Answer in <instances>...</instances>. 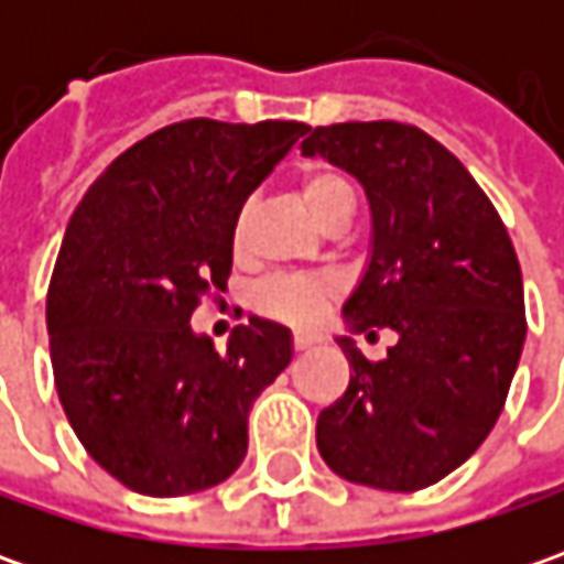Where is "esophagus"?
Wrapping results in <instances>:
<instances>
[{
    "instance_id": "obj_1",
    "label": "esophagus",
    "mask_w": 564,
    "mask_h": 564,
    "mask_svg": "<svg viewBox=\"0 0 564 564\" xmlns=\"http://www.w3.org/2000/svg\"><path fill=\"white\" fill-rule=\"evenodd\" d=\"M314 345H319V336H314V333H294V348L297 351H307Z\"/></svg>"
}]
</instances>
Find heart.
I'll use <instances>...</instances> for the list:
<instances>
[{
    "label": "heart",
    "instance_id": "obj_1",
    "mask_svg": "<svg viewBox=\"0 0 564 564\" xmlns=\"http://www.w3.org/2000/svg\"><path fill=\"white\" fill-rule=\"evenodd\" d=\"M301 200L311 209L319 226H336L341 219H351L355 197L345 178L326 169H314L301 178ZM250 228V206H241L235 228H231V245L235 250L245 248ZM336 297V282L323 275H275L260 292L257 304L272 319H282L289 326H314L319 316L326 314L329 301Z\"/></svg>",
    "mask_w": 564,
    "mask_h": 564
}]
</instances>
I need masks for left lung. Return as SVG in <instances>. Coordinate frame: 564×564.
I'll list each match as a JSON object with an SVG mask.
<instances>
[{
	"instance_id": "obj_1",
	"label": "left lung",
	"mask_w": 564,
	"mask_h": 564,
	"mask_svg": "<svg viewBox=\"0 0 564 564\" xmlns=\"http://www.w3.org/2000/svg\"><path fill=\"white\" fill-rule=\"evenodd\" d=\"M304 156L355 175L370 200V260L341 314L395 329L382 360L338 336L351 382L316 417V448L360 487H433L480 448L518 370L524 282L496 206L443 143L401 121L314 128Z\"/></svg>"
}]
</instances>
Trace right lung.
<instances>
[{
    "mask_svg": "<svg viewBox=\"0 0 564 564\" xmlns=\"http://www.w3.org/2000/svg\"><path fill=\"white\" fill-rule=\"evenodd\" d=\"M304 121L187 119L124 150L77 204L46 329L58 401L102 470L143 496H187L248 455L253 399L292 360V333L250 316L219 355L191 329L226 292L241 206Z\"/></svg>",
    "mask_w": 564,
    "mask_h": 564,
    "instance_id": "right-lung-1",
    "label": "right lung"
}]
</instances>
